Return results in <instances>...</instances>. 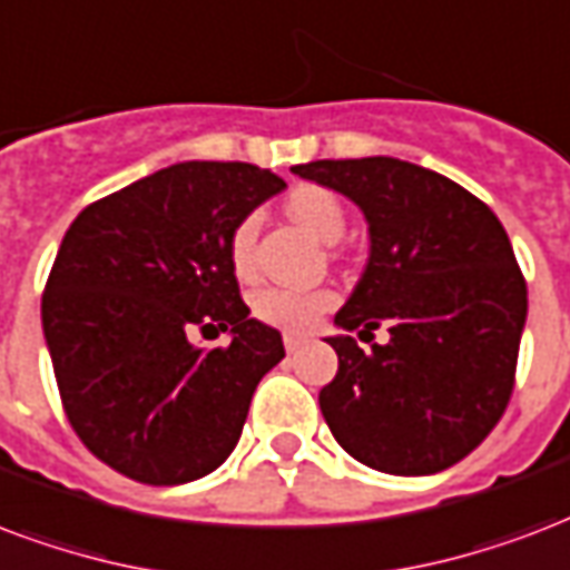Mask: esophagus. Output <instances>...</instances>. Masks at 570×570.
I'll list each match as a JSON object with an SVG mask.
<instances>
[{"instance_id": "34e87169", "label": "esophagus", "mask_w": 570, "mask_h": 570, "mask_svg": "<svg viewBox=\"0 0 570 570\" xmlns=\"http://www.w3.org/2000/svg\"><path fill=\"white\" fill-rule=\"evenodd\" d=\"M282 342H285V351H288V354H297V351L306 345V336H297V333H285V336H282Z\"/></svg>"}]
</instances>
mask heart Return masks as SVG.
<instances>
[{
    "label": "heart",
    "mask_w": 570,
    "mask_h": 570,
    "mask_svg": "<svg viewBox=\"0 0 570 570\" xmlns=\"http://www.w3.org/2000/svg\"><path fill=\"white\" fill-rule=\"evenodd\" d=\"M285 213L297 222L303 230H309L312 237L321 243H336L345 234V207L342 200L333 195L331 188L324 186H297L285 198ZM258 213H246L243 219L234 225L228 239L230 267L237 276H252L255 273V246H258ZM336 294L333 291H297V288H279L269 285L261 288L252 297V312L255 318L279 327V331L301 333L315 327V321L327 309H333Z\"/></svg>",
    "instance_id": "heart-1"
}]
</instances>
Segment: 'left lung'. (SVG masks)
<instances>
[{
  "instance_id": "8db88e82",
  "label": "left lung",
  "mask_w": 570,
  "mask_h": 570,
  "mask_svg": "<svg viewBox=\"0 0 570 570\" xmlns=\"http://www.w3.org/2000/svg\"><path fill=\"white\" fill-rule=\"evenodd\" d=\"M297 177L336 188L370 222V264L336 324L391 342L327 340L340 370L321 414L357 463L387 474L451 469L508 409L525 279L502 222L453 179L400 158H321Z\"/></svg>"
}]
</instances>
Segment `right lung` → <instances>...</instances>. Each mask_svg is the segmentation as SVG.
Segmentation results:
<instances>
[{
  "label": "right lung",
  "instance_id": "right-lung-1",
  "mask_svg": "<svg viewBox=\"0 0 570 570\" xmlns=\"http://www.w3.org/2000/svg\"><path fill=\"white\" fill-rule=\"evenodd\" d=\"M282 188L246 161H183L92 200L66 230L41 324L68 423L114 472L174 487L234 451L285 348L249 318L228 239ZM228 326V346L190 345L191 330Z\"/></svg>",
  "mask_w": 570,
  "mask_h": 570
}]
</instances>
